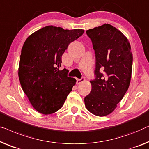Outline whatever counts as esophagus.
I'll return each instance as SVG.
<instances>
[{"label": "esophagus", "mask_w": 149, "mask_h": 149, "mask_svg": "<svg viewBox=\"0 0 149 149\" xmlns=\"http://www.w3.org/2000/svg\"><path fill=\"white\" fill-rule=\"evenodd\" d=\"M85 81V78H84V77H82L81 79H77V84H80V83H83V82H84Z\"/></svg>", "instance_id": "34e87169"}]
</instances>
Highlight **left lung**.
Returning <instances> with one entry per match:
<instances>
[{
    "label": "left lung",
    "mask_w": 149,
    "mask_h": 149,
    "mask_svg": "<svg viewBox=\"0 0 149 149\" xmlns=\"http://www.w3.org/2000/svg\"><path fill=\"white\" fill-rule=\"evenodd\" d=\"M95 55V79L85 97L87 109L97 116L111 113L128 90L132 53L128 39L116 27L104 24L86 31Z\"/></svg>",
    "instance_id": "left-lung-1"
}]
</instances>
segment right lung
<instances>
[{"label": "right lung", "instance_id": "obj_1", "mask_svg": "<svg viewBox=\"0 0 149 149\" xmlns=\"http://www.w3.org/2000/svg\"><path fill=\"white\" fill-rule=\"evenodd\" d=\"M84 30L64 29L49 25L29 36L20 56L19 79L23 91L34 108L51 114L61 108L76 79L61 70L62 56L68 45Z\"/></svg>", "mask_w": 149, "mask_h": 149}]
</instances>
